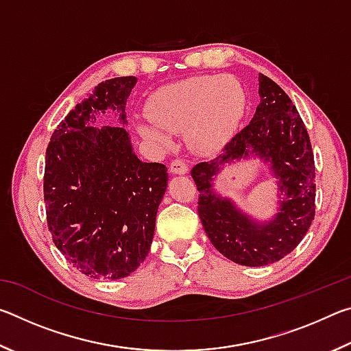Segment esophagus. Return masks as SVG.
<instances>
[{
	"instance_id": "esophagus-1",
	"label": "esophagus",
	"mask_w": 351,
	"mask_h": 351,
	"mask_svg": "<svg viewBox=\"0 0 351 351\" xmlns=\"http://www.w3.org/2000/svg\"><path fill=\"white\" fill-rule=\"evenodd\" d=\"M187 170H189V165H187L186 161H184L182 158H176L170 164V171H171V173H181V175H184V173H187Z\"/></svg>"
}]
</instances>
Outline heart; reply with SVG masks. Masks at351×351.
I'll list each match as a JSON object with an SVG mask.
<instances>
[{
    "instance_id": "b5f03b06",
    "label": "heart",
    "mask_w": 351,
    "mask_h": 351,
    "mask_svg": "<svg viewBox=\"0 0 351 351\" xmlns=\"http://www.w3.org/2000/svg\"><path fill=\"white\" fill-rule=\"evenodd\" d=\"M245 111V94L230 77H192L154 94L150 117L139 133L148 141L167 142L171 133H186L193 150L212 153L235 132Z\"/></svg>"
}]
</instances>
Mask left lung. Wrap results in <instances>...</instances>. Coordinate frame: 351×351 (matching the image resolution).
Returning <instances> with one entry per match:
<instances>
[{
    "label": "left lung",
    "instance_id": "left-lung-1",
    "mask_svg": "<svg viewBox=\"0 0 351 351\" xmlns=\"http://www.w3.org/2000/svg\"><path fill=\"white\" fill-rule=\"evenodd\" d=\"M260 104L252 121L221 153L190 170L197 189L198 213L210 243L224 257L245 266H265L299 245L316 213V165L299 111L274 80L258 75ZM258 152L271 164L284 201L274 222L254 223L211 190V180L226 162Z\"/></svg>",
    "mask_w": 351,
    "mask_h": 351
}]
</instances>
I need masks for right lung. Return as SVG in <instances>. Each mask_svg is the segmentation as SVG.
<instances>
[{"instance_id":"obj_1","label":"right lung","mask_w":351,"mask_h":351,"mask_svg":"<svg viewBox=\"0 0 351 351\" xmlns=\"http://www.w3.org/2000/svg\"><path fill=\"white\" fill-rule=\"evenodd\" d=\"M136 77L99 83L64 121L46 148L43 193L47 229L71 265L91 278L127 277L150 251L167 167L142 162L125 128L99 127L106 110L127 122Z\"/></svg>"}]
</instances>
